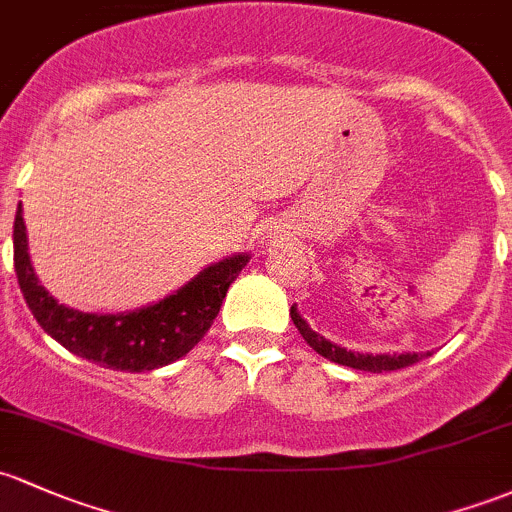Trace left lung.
I'll list each match as a JSON object with an SVG mask.
<instances>
[{
  "label": "left lung",
  "instance_id": "1",
  "mask_svg": "<svg viewBox=\"0 0 512 512\" xmlns=\"http://www.w3.org/2000/svg\"><path fill=\"white\" fill-rule=\"evenodd\" d=\"M292 321L294 326L299 328V333L304 336V341L309 343L311 348H314L316 353L324 355V358L333 360V363L338 365H348V368H355V370H368V373H387V370H400V368H407V365L417 363V360H422L424 355L422 353H400V355H363V353H353V351H346V348L336 346V343L326 341L324 336H319L316 331H311L309 324H306L304 319L297 314V309L292 306ZM429 355V353H427Z\"/></svg>",
  "mask_w": 512,
  "mask_h": 512
}]
</instances>
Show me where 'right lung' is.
Listing matches in <instances>:
<instances>
[{
    "label": "right lung",
    "mask_w": 512,
    "mask_h": 512,
    "mask_svg": "<svg viewBox=\"0 0 512 512\" xmlns=\"http://www.w3.org/2000/svg\"><path fill=\"white\" fill-rule=\"evenodd\" d=\"M247 260V255H235L206 267L176 294L132 314H83L58 304L41 287L29 260L21 203L14 218V270L34 319L63 348L112 370L142 373L191 351L211 328L225 292Z\"/></svg>",
    "instance_id": "right-lung-1"
}]
</instances>
